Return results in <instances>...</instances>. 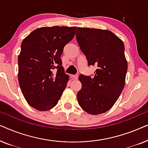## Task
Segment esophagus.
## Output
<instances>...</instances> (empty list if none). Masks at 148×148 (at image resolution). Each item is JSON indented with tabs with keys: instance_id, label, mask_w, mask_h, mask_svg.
<instances>
[{
	"instance_id": "obj_1",
	"label": "esophagus",
	"mask_w": 148,
	"mask_h": 148,
	"mask_svg": "<svg viewBox=\"0 0 148 148\" xmlns=\"http://www.w3.org/2000/svg\"><path fill=\"white\" fill-rule=\"evenodd\" d=\"M71 77L73 79H75V80H76V79H77V78H78V75H71Z\"/></svg>"
}]
</instances>
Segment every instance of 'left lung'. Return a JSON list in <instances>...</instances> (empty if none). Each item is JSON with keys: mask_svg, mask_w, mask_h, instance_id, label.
<instances>
[{"mask_svg": "<svg viewBox=\"0 0 148 148\" xmlns=\"http://www.w3.org/2000/svg\"><path fill=\"white\" fill-rule=\"evenodd\" d=\"M76 39L88 66L98 67L94 77H79L82 86L77 95L78 103L89 114H102L112 108L124 88L127 71L124 43L112 32L95 28L77 27Z\"/></svg>", "mask_w": 148, "mask_h": 148, "instance_id": "8db88e82", "label": "left lung"}]
</instances>
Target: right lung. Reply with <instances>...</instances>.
Here are the masks:
<instances>
[{"mask_svg":"<svg viewBox=\"0 0 148 148\" xmlns=\"http://www.w3.org/2000/svg\"><path fill=\"white\" fill-rule=\"evenodd\" d=\"M76 27L54 26L38 28L22 42L18 57V79L28 104L46 111L57 104L69 81L60 56L71 41ZM54 68L58 70L53 71Z\"/></svg>","mask_w":148,"mask_h":148,"instance_id":"obj_1","label":"right lung"}]
</instances>
